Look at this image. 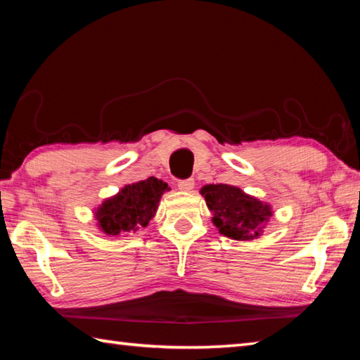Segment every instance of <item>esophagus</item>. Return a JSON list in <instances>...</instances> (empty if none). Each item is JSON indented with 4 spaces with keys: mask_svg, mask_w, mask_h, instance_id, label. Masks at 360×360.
I'll use <instances>...</instances> for the list:
<instances>
[{
    "mask_svg": "<svg viewBox=\"0 0 360 360\" xmlns=\"http://www.w3.org/2000/svg\"><path fill=\"white\" fill-rule=\"evenodd\" d=\"M178 187H179V191H182V192H192V188L195 187V181L192 178L181 179L178 182Z\"/></svg>",
    "mask_w": 360,
    "mask_h": 360,
    "instance_id": "obj_1",
    "label": "esophagus"
}]
</instances>
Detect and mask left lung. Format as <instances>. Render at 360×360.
<instances>
[{
  "label": "left lung",
  "instance_id": "obj_1",
  "mask_svg": "<svg viewBox=\"0 0 360 360\" xmlns=\"http://www.w3.org/2000/svg\"><path fill=\"white\" fill-rule=\"evenodd\" d=\"M200 193L212 212V224L219 229V233L231 240L259 238L273 216L270 205L245 193L240 187L208 184L202 187Z\"/></svg>",
  "mask_w": 360,
  "mask_h": 360
}]
</instances>
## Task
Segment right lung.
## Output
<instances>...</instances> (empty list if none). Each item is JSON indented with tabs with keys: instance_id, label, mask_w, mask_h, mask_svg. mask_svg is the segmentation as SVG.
Here are the masks:
<instances>
[{
	"instance_id": "1",
	"label": "right lung",
	"mask_w": 360,
	"mask_h": 360,
	"mask_svg": "<svg viewBox=\"0 0 360 360\" xmlns=\"http://www.w3.org/2000/svg\"><path fill=\"white\" fill-rule=\"evenodd\" d=\"M165 191H169L167 182L154 176L125 186L98 206L95 211L96 225L109 236L135 233L141 227H148Z\"/></svg>"
}]
</instances>
